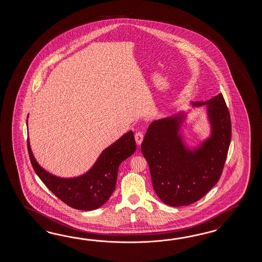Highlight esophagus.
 <instances>
[{"instance_id": "1", "label": "esophagus", "mask_w": 262, "mask_h": 262, "mask_svg": "<svg viewBox=\"0 0 262 262\" xmlns=\"http://www.w3.org/2000/svg\"><path fill=\"white\" fill-rule=\"evenodd\" d=\"M143 133L142 132H137V133L135 134V139H136V142H137V144L140 145L141 144V142H142V140H143Z\"/></svg>"}]
</instances>
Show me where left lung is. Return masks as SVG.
Here are the masks:
<instances>
[{"instance_id": "8db88e82", "label": "left lung", "mask_w": 262, "mask_h": 262, "mask_svg": "<svg viewBox=\"0 0 262 262\" xmlns=\"http://www.w3.org/2000/svg\"><path fill=\"white\" fill-rule=\"evenodd\" d=\"M194 106L209 105L212 135L194 150L186 149L179 129L183 117L150 123L141 143L156 195L167 205L184 206L200 201L221 177L231 140V121L222 94Z\"/></svg>"}]
</instances>
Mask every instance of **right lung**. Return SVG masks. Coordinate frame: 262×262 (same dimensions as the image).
Returning <instances> with one entry per match:
<instances>
[{
	"mask_svg": "<svg viewBox=\"0 0 262 262\" xmlns=\"http://www.w3.org/2000/svg\"><path fill=\"white\" fill-rule=\"evenodd\" d=\"M27 146L32 166L45 185L67 205L81 211H93L108 201L116 186L120 164L137 149L134 133L129 131L103 150L86 174L77 178L62 179L40 167L33 156L29 140Z\"/></svg>",
	"mask_w": 262,
	"mask_h": 262,
	"instance_id": "obj_1",
	"label": "right lung"
}]
</instances>
